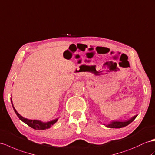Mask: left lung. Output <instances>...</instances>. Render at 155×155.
Here are the masks:
<instances>
[{
  "label": "left lung",
  "mask_w": 155,
  "mask_h": 155,
  "mask_svg": "<svg viewBox=\"0 0 155 155\" xmlns=\"http://www.w3.org/2000/svg\"><path fill=\"white\" fill-rule=\"evenodd\" d=\"M137 116H135L133 118H132L130 120H128V121H125V122H118V121H116V122H113L110 123V124L107 125V127L108 128H123L127 125H128L129 124H130L131 122H133L135 118H136Z\"/></svg>",
  "instance_id": "obj_1"
}]
</instances>
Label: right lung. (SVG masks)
I'll use <instances>...</instances> for the list:
<instances>
[{
	"instance_id": "add662e5",
	"label": "right lung",
	"mask_w": 155,
	"mask_h": 155,
	"mask_svg": "<svg viewBox=\"0 0 155 155\" xmlns=\"http://www.w3.org/2000/svg\"><path fill=\"white\" fill-rule=\"evenodd\" d=\"M11 100V102L12 104L13 108L14 111L15 113V114H17V116L18 117V118L20 119L21 121H23V122H25V124H27L29 126L31 127V128L35 129V130H46L50 128L51 126H52L53 124H54L55 122L58 121V119H55L54 120L50 121V122H42L40 120H29V119H27L25 118H23V117H21L20 114H19L17 111L15 109V108L14 107V105L12 104V99L10 98Z\"/></svg>"
}]
</instances>
